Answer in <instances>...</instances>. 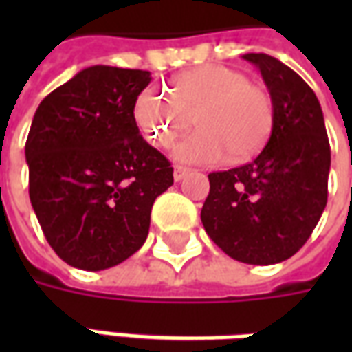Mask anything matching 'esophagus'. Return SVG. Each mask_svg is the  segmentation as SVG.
Here are the masks:
<instances>
[{
    "label": "esophagus",
    "mask_w": 352,
    "mask_h": 352,
    "mask_svg": "<svg viewBox=\"0 0 352 352\" xmlns=\"http://www.w3.org/2000/svg\"><path fill=\"white\" fill-rule=\"evenodd\" d=\"M188 171H190L188 168H183V166H175V168H173V179H175L177 183H179V181H183L184 175H186Z\"/></svg>",
    "instance_id": "obj_1"
}]
</instances>
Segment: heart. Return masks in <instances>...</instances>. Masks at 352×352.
Here are the masks:
<instances>
[{
	"label": "heart",
	"instance_id": "1",
	"mask_svg": "<svg viewBox=\"0 0 352 352\" xmlns=\"http://www.w3.org/2000/svg\"><path fill=\"white\" fill-rule=\"evenodd\" d=\"M133 116L146 141L168 148L192 120L198 126L173 146L183 164H236L264 145L273 126V101L245 73L226 65H201L179 75L171 94L148 87L139 94Z\"/></svg>",
	"mask_w": 352,
	"mask_h": 352
}]
</instances>
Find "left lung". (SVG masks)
<instances>
[{"label":"left lung","instance_id":"1","mask_svg":"<svg viewBox=\"0 0 352 352\" xmlns=\"http://www.w3.org/2000/svg\"><path fill=\"white\" fill-rule=\"evenodd\" d=\"M273 101L272 135L245 166L209 173L207 236L234 260L270 265L302 249L328 199L330 143L309 85L270 54H243Z\"/></svg>","mask_w":352,"mask_h":352}]
</instances>
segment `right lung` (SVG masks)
I'll list each match as a JSON object with an SVG mask.
<instances>
[{
    "label": "right lung",
    "instance_id": "obj_1",
    "mask_svg": "<svg viewBox=\"0 0 352 352\" xmlns=\"http://www.w3.org/2000/svg\"><path fill=\"white\" fill-rule=\"evenodd\" d=\"M151 73L92 65L45 98L26 141L30 199L49 245L73 267L120 264L148 236L154 199L173 184L169 160L133 116Z\"/></svg>",
    "mask_w": 352,
    "mask_h": 352
}]
</instances>
